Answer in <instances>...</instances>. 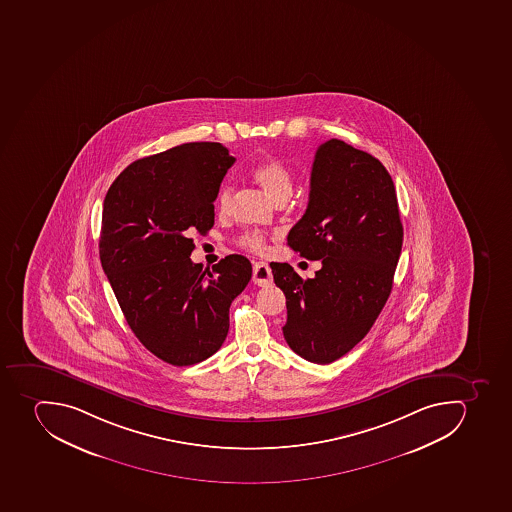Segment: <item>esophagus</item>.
Returning <instances> with one entry per match:
<instances>
[{
	"mask_svg": "<svg viewBox=\"0 0 512 512\" xmlns=\"http://www.w3.org/2000/svg\"><path fill=\"white\" fill-rule=\"evenodd\" d=\"M253 282L259 287L272 284L271 267L267 262H256L253 267Z\"/></svg>",
	"mask_w": 512,
	"mask_h": 512,
	"instance_id": "esophagus-1",
	"label": "esophagus"
}]
</instances>
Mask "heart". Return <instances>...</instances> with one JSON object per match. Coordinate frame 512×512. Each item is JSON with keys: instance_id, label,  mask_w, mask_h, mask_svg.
Returning <instances> with one entry per match:
<instances>
[{"instance_id": "b5f03b06", "label": "heart", "mask_w": 512, "mask_h": 512, "mask_svg": "<svg viewBox=\"0 0 512 512\" xmlns=\"http://www.w3.org/2000/svg\"><path fill=\"white\" fill-rule=\"evenodd\" d=\"M251 178L256 185L261 186L267 198L275 204L287 201L292 196L293 177L290 168L277 159L262 160L251 168ZM233 206L232 186L224 185L217 196V211L220 215H228ZM238 245L254 253H264L267 250L266 237L261 233H245L238 238Z\"/></svg>"}]
</instances>
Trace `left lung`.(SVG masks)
Returning a JSON list of instances; mask_svg holds the SVG:
<instances>
[{
	"label": "left lung",
	"instance_id": "1",
	"mask_svg": "<svg viewBox=\"0 0 512 512\" xmlns=\"http://www.w3.org/2000/svg\"><path fill=\"white\" fill-rule=\"evenodd\" d=\"M402 240L396 186L384 165L340 139L321 144L308 207L287 241L323 267L303 280L287 262L271 264L287 298L288 347L318 365L350 352L391 295Z\"/></svg>",
	"mask_w": 512,
	"mask_h": 512
}]
</instances>
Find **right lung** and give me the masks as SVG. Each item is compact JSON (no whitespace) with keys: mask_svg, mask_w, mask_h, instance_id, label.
Listing matches in <instances>:
<instances>
[{"mask_svg":"<svg viewBox=\"0 0 512 512\" xmlns=\"http://www.w3.org/2000/svg\"><path fill=\"white\" fill-rule=\"evenodd\" d=\"M235 157L219 142H186L136 160L108 189L99 253L126 323L173 366L214 355L228 310L251 279V262L230 254L202 271L193 233L214 227V201Z\"/></svg>","mask_w":512,"mask_h":512,"instance_id":"1","label":"right lung"}]
</instances>
